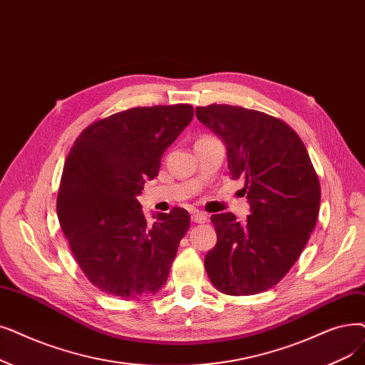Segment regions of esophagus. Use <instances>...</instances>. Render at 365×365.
Returning a JSON list of instances; mask_svg holds the SVG:
<instances>
[{"instance_id": "1", "label": "esophagus", "mask_w": 365, "mask_h": 365, "mask_svg": "<svg viewBox=\"0 0 365 365\" xmlns=\"http://www.w3.org/2000/svg\"><path fill=\"white\" fill-rule=\"evenodd\" d=\"M192 220L195 224H204L205 220H207V215L202 213V212H194L192 213Z\"/></svg>"}]
</instances>
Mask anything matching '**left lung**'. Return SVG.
<instances>
[{"label": "left lung", "mask_w": 365, "mask_h": 365, "mask_svg": "<svg viewBox=\"0 0 365 365\" xmlns=\"http://www.w3.org/2000/svg\"><path fill=\"white\" fill-rule=\"evenodd\" d=\"M197 119L227 148L228 170L243 179L250 215L212 216L217 242L204 267L213 287L228 295L273 288L295 264L316 225L321 186L303 141L289 125L257 110L210 104Z\"/></svg>", "instance_id": "obj_1"}]
</instances>
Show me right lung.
<instances>
[{"mask_svg":"<svg viewBox=\"0 0 365 365\" xmlns=\"http://www.w3.org/2000/svg\"><path fill=\"white\" fill-rule=\"evenodd\" d=\"M192 118L189 104L134 107L93 122L74 141L56 212L78 267L100 291L134 299L165 284L191 216L174 207L149 225L137 197Z\"/></svg>","mask_w":365,"mask_h":365,"instance_id":"1","label":"right lung"}]
</instances>
